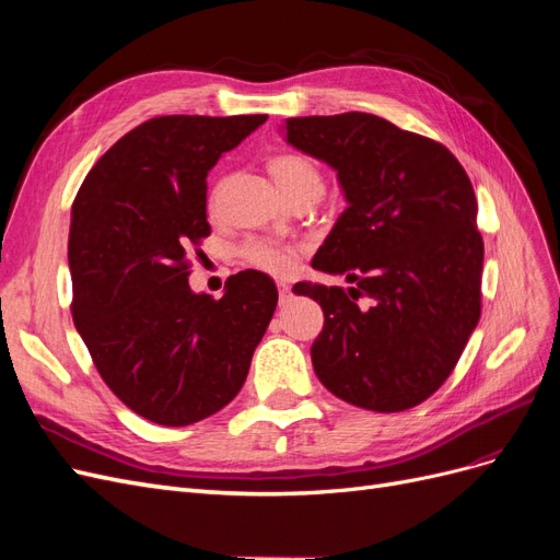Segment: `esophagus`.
I'll use <instances>...</instances> for the list:
<instances>
[{
  "instance_id": "esophagus-1",
  "label": "esophagus",
  "mask_w": 560,
  "mask_h": 560,
  "mask_svg": "<svg viewBox=\"0 0 560 560\" xmlns=\"http://www.w3.org/2000/svg\"><path fill=\"white\" fill-rule=\"evenodd\" d=\"M278 292H280V306H287V303L292 301V287L287 282L278 284Z\"/></svg>"
}]
</instances>
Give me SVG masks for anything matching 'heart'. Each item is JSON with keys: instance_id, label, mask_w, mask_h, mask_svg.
Listing matches in <instances>:
<instances>
[{"instance_id": "b5f03b06", "label": "heart", "mask_w": 560, "mask_h": 560, "mask_svg": "<svg viewBox=\"0 0 560 560\" xmlns=\"http://www.w3.org/2000/svg\"><path fill=\"white\" fill-rule=\"evenodd\" d=\"M268 171L280 186V191L290 198V202L303 198L319 200V196L325 194V173H322V167L311 156L299 154V151L276 154L268 161ZM238 252L247 266L270 276L290 273L299 254L294 245L273 238H247Z\"/></svg>"}]
</instances>
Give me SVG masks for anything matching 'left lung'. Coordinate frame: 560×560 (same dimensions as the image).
<instances>
[{
    "label": "left lung",
    "instance_id": "left-lung-1",
    "mask_svg": "<svg viewBox=\"0 0 560 560\" xmlns=\"http://www.w3.org/2000/svg\"><path fill=\"white\" fill-rule=\"evenodd\" d=\"M287 142L327 161L348 198L313 268L352 287L294 284L325 313L315 374L362 409H413L451 376L481 317L483 241L465 167L442 142L364 112L287 118Z\"/></svg>",
    "mask_w": 560,
    "mask_h": 560
}]
</instances>
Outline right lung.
Masks as SVG:
<instances>
[{"label": "right lung", "mask_w": 560, "mask_h": 560, "mask_svg": "<svg viewBox=\"0 0 560 560\" xmlns=\"http://www.w3.org/2000/svg\"><path fill=\"white\" fill-rule=\"evenodd\" d=\"M266 118H149L105 151L72 202L74 327L112 393L156 425L224 409L278 306L259 270L231 276L222 299L189 287L191 247L210 235L208 173Z\"/></svg>", "instance_id": "right-lung-1"}]
</instances>
